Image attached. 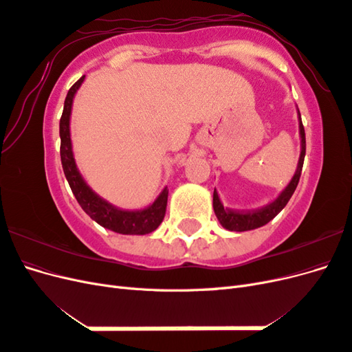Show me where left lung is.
Returning <instances> with one entry per match:
<instances>
[{"mask_svg":"<svg viewBox=\"0 0 352 352\" xmlns=\"http://www.w3.org/2000/svg\"><path fill=\"white\" fill-rule=\"evenodd\" d=\"M300 133H301V157H300V163H298V168H296V172L289 182V185H287L282 190V194L276 198L272 204L265 206L263 208H258V210H252V211L228 210L223 207V204L220 202V198L214 189V194H212V208H214L216 216H217L219 221L221 223L223 228H226L229 230H235V232L257 229L260 226L267 225L272 219H274L283 210V207L287 204V201L291 199L292 194L295 192L298 182H300L301 170H302V164H304L305 132H304V126L301 122V114H300Z\"/></svg>","mask_w":352,"mask_h":352,"instance_id":"8db88e82","label":"left lung"}]
</instances>
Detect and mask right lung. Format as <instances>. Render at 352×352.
Here are the masks:
<instances>
[{"label": "right lung", "instance_id": "1", "mask_svg": "<svg viewBox=\"0 0 352 352\" xmlns=\"http://www.w3.org/2000/svg\"><path fill=\"white\" fill-rule=\"evenodd\" d=\"M85 76H82L73 87L69 89L67 97L65 100V109L60 119V155H61V164L65 170V176L70 185L72 192L74 198L78 199L79 206L87 214L98 223V225L107 228L113 232L123 233V235H145L155 230L160 223L163 221L166 216V207H167V195L168 190H164L160 197L154 201V204L144 210L138 211H126L116 208L114 206L109 204L107 201L100 198L94 190L85 184L79 170L74 163L73 153H72V141H70V111H72V102L73 97L79 87L82 85Z\"/></svg>", "mask_w": 352, "mask_h": 352}]
</instances>
